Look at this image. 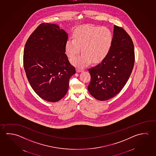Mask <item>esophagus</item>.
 Here are the masks:
<instances>
[{
    "mask_svg": "<svg viewBox=\"0 0 156 156\" xmlns=\"http://www.w3.org/2000/svg\"><path fill=\"white\" fill-rule=\"evenodd\" d=\"M76 71H77V72H78V73H79V72H82L84 71V70L83 69L78 67V68H77V69H76Z\"/></svg>",
    "mask_w": 156,
    "mask_h": 156,
    "instance_id": "obj_1",
    "label": "esophagus"
}]
</instances>
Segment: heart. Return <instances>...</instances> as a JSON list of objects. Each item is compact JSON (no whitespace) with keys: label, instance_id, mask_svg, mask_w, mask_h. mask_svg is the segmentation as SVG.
<instances>
[{"label":"heart","instance_id":"heart-1","mask_svg":"<svg viewBox=\"0 0 156 156\" xmlns=\"http://www.w3.org/2000/svg\"><path fill=\"white\" fill-rule=\"evenodd\" d=\"M73 37V40L67 41L65 51L69 58H72L80 53L81 48L82 55L71 60L72 64L77 67L87 66L91 62H102L112 45V33L105 27H79L74 31Z\"/></svg>","mask_w":156,"mask_h":156}]
</instances>
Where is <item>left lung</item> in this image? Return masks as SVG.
I'll return each instance as SVG.
<instances>
[{
  "mask_svg": "<svg viewBox=\"0 0 156 156\" xmlns=\"http://www.w3.org/2000/svg\"><path fill=\"white\" fill-rule=\"evenodd\" d=\"M134 64V48L129 35L114 26L112 45L107 56L97 66L88 69L90 94L99 101L110 100L122 90L130 77Z\"/></svg>",
  "mask_w": 156,
  "mask_h": 156,
  "instance_id": "8db88e82",
  "label": "left lung"
}]
</instances>
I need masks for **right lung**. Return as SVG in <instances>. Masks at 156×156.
I'll return each instance as SVG.
<instances>
[{
    "label": "right lung",
    "instance_id": "obj_1",
    "mask_svg": "<svg viewBox=\"0 0 156 156\" xmlns=\"http://www.w3.org/2000/svg\"><path fill=\"white\" fill-rule=\"evenodd\" d=\"M68 34L56 24L42 23L26 42L23 64L34 91L43 100L56 102L69 87L76 73L65 54Z\"/></svg>",
    "mask_w": 156,
    "mask_h": 156
}]
</instances>
